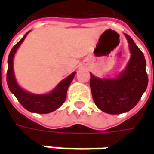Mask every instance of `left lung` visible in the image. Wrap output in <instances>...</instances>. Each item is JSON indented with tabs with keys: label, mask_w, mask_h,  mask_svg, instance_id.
I'll use <instances>...</instances> for the list:
<instances>
[{
	"label": "left lung",
	"mask_w": 154,
	"mask_h": 154,
	"mask_svg": "<svg viewBox=\"0 0 154 154\" xmlns=\"http://www.w3.org/2000/svg\"><path fill=\"white\" fill-rule=\"evenodd\" d=\"M125 35L131 54L125 68L115 78H100L91 73L90 87L94 102L100 110L111 115L133 109L149 82L143 54L130 36Z\"/></svg>",
	"instance_id": "1"
}]
</instances>
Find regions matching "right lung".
<instances>
[{"label":"right lung","instance_id":"right-lung-1","mask_svg":"<svg viewBox=\"0 0 154 154\" xmlns=\"http://www.w3.org/2000/svg\"><path fill=\"white\" fill-rule=\"evenodd\" d=\"M29 31L12 48L8 57V69L6 74V82L10 91L15 95L22 106L30 112L38 114H48L58 109L64 103L67 97V91L72 81L76 75V72L70 74L57 84L49 93L34 94L24 90L17 82L14 73L13 60L16 51L25 40Z\"/></svg>","mask_w":154,"mask_h":154}]
</instances>
